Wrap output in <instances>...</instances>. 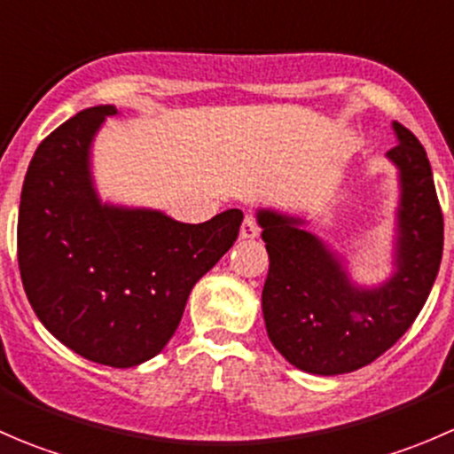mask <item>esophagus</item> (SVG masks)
Listing matches in <instances>:
<instances>
[{"mask_svg":"<svg viewBox=\"0 0 454 454\" xmlns=\"http://www.w3.org/2000/svg\"><path fill=\"white\" fill-rule=\"evenodd\" d=\"M239 235H241V239H254V237H259V226H256V222L253 217L244 219Z\"/></svg>","mask_w":454,"mask_h":454,"instance_id":"1","label":"esophagus"}]
</instances>
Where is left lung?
Masks as SVG:
<instances>
[{
    "label": "left lung",
    "mask_w": 454,
    "mask_h": 454,
    "mask_svg": "<svg viewBox=\"0 0 454 454\" xmlns=\"http://www.w3.org/2000/svg\"><path fill=\"white\" fill-rule=\"evenodd\" d=\"M393 131L397 146L387 158L397 168L400 200L387 281L358 286L345 259L305 228L308 219L256 210L270 256L261 294L268 338L308 373H349L380 358L413 325L437 278L443 217L430 162L406 127L393 122Z\"/></svg>",
    "instance_id": "left-lung-1"
}]
</instances>
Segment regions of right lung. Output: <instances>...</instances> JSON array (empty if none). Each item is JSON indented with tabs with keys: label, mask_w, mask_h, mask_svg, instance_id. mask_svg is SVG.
<instances>
[{
	"label": "right lung",
	"mask_w": 454,
	"mask_h": 454,
	"mask_svg": "<svg viewBox=\"0 0 454 454\" xmlns=\"http://www.w3.org/2000/svg\"><path fill=\"white\" fill-rule=\"evenodd\" d=\"M114 105L83 109L30 160L17 256L36 318L91 363L127 369L167 347L195 283L239 235L244 213L182 223L162 210L109 204L91 176V145Z\"/></svg>",
	"instance_id": "obj_1"
}]
</instances>
